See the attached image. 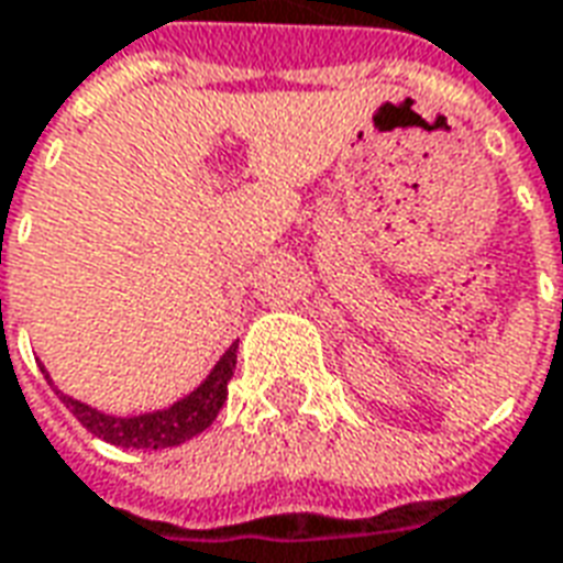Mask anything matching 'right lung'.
I'll list each match as a JSON object with an SVG mask.
<instances>
[{
	"instance_id": "right-lung-1",
	"label": "right lung",
	"mask_w": 563,
	"mask_h": 563,
	"mask_svg": "<svg viewBox=\"0 0 563 563\" xmlns=\"http://www.w3.org/2000/svg\"><path fill=\"white\" fill-rule=\"evenodd\" d=\"M233 368H236V342L224 351V356L195 393H188L186 399L174 401L164 411L137 413V417H113V413L98 411V408H89L84 401L65 396L63 389H53L63 399L65 408L96 438H104L108 444L125 446V450H164V446L186 444L195 434L212 426L221 405L228 399V380L233 377ZM41 372L47 377V384H53L47 368L41 366Z\"/></svg>"
}]
</instances>
